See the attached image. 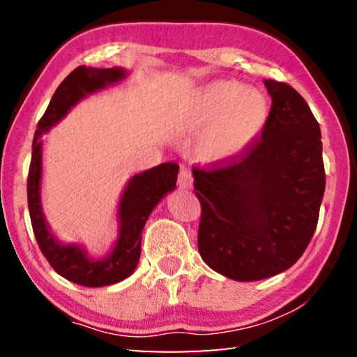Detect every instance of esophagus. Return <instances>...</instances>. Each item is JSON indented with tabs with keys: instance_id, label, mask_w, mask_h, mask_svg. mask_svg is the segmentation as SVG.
Returning <instances> with one entry per match:
<instances>
[{
	"instance_id": "esophagus-1",
	"label": "esophagus",
	"mask_w": 357,
	"mask_h": 357,
	"mask_svg": "<svg viewBox=\"0 0 357 357\" xmlns=\"http://www.w3.org/2000/svg\"><path fill=\"white\" fill-rule=\"evenodd\" d=\"M178 183H179L181 187H192V184H193L192 172L187 170V168H181L179 176H178Z\"/></svg>"
}]
</instances>
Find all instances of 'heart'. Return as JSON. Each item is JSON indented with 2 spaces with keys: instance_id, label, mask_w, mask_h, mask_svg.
I'll list each match as a JSON object with an SVG mask.
<instances>
[{
  "instance_id": "obj_1",
  "label": "heart",
  "mask_w": 357,
  "mask_h": 357,
  "mask_svg": "<svg viewBox=\"0 0 357 357\" xmlns=\"http://www.w3.org/2000/svg\"><path fill=\"white\" fill-rule=\"evenodd\" d=\"M268 118V104L257 89L238 82L217 80L204 84L190 99L181 119L187 134H200L198 153L214 162L249 146Z\"/></svg>"
}]
</instances>
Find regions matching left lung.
Returning <instances> with one entry per match:
<instances>
[{
  "mask_svg": "<svg viewBox=\"0 0 357 357\" xmlns=\"http://www.w3.org/2000/svg\"><path fill=\"white\" fill-rule=\"evenodd\" d=\"M261 134L227 159L193 167L202 204L198 250L211 269L252 282L291 268L315 233L324 195L321 130L304 98L266 80Z\"/></svg>",
  "mask_w": 357,
  "mask_h": 357,
  "instance_id": "1",
  "label": "left lung"
}]
</instances>
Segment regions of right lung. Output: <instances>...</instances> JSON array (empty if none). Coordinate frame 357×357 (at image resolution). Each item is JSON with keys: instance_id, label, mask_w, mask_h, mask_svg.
<instances>
[{"instance_id": "1", "label": "right lung", "mask_w": 357, "mask_h": 357, "mask_svg": "<svg viewBox=\"0 0 357 357\" xmlns=\"http://www.w3.org/2000/svg\"><path fill=\"white\" fill-rule=\"evenodd\" d=\"M124 70L119 68L98 69L78 66L64 78L48 104L44 116L39 119L33 138L31 164L28 172V209L36 241L47 261L64 279L82 287H105L124 280L134 273L142 250V229L151 211L167 192L176 187L179 165L165 162L148 172L135 174L126 187L119 204L121 229L116 245L110 255L102 259L89 258L78 245L58 244L48 231L40 209V135L55 126L78 100L107 84L121 80Z\"/></svg>"}]
</instances>
